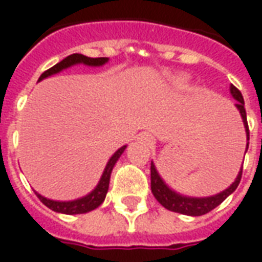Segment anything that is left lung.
<instances>
[{"label": "left lung", "instance_id": "1", "mask_svg": "<svg viewBox=\"0 0 262 262\" xmlns=\"http://www.w3.org/2000/svg\"><path fill=\"white\" fill-rule=\"evenodd\" d=\"M230 92L231 95L237 99L236 106L237 109L240 111V114H242L243 122H244L246 132H247V140H250L247 114H246V109H244V99H243L242 92L238 91L234 85L230 86ZM150 172H151V174H150V176H151V192H153L154 198H156L165 209L172 210V212H177V213L188 214V216H202V214L208 213L210 210H213L216 206H219L220 203L223 202L226 198L229 196L231 192L236 191V188L238 187L240 180H242L243 168L242 171L238 172L236 181L233 182L226 191L209 198H187L181 196L180 193H176L174 191H171L170 188L165 185L164 181L160 178L159 172L156 170V167H154L153 163H151V167H150Z\"/></svg>", "mask_w": 262, "mask_h": 262}]
</instances>
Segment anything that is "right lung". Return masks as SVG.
<instances>
[{
  "label": "right lung",
  "mask_w": 262,
  "mask_h": 262,
  "mask_svg": "<svg viewBox=\"0 0 262 262\" xmlns=\"http://www.w3.org/2000/svg\"><path fill=\"white\" fill-rule=\"evenodd\" d=\"M108 61L106 57H86L84 54H70L66 59H63L60 63L54 64L53 67H50L49 70H46L40 77H39V81L46 78L49 75L56 74L61 70L67 69L70 66L78 64V63H82V64L86 66H102ZM126 146L120 147L116 153L109 159L108 164L105 167V171H103L102 177H101V181L97 185V188L92 191L91 193H88L86 196L81 198V199H77V201H70V202H57V201H52V199H48V198L42 196L36 192L37 198L40 199V202L43 205H46L49 209H52L54 212H59V213H66V214H78V213H86L90 210H94L95 208H98L101 203L103 202V199L106 196V192H108L109 188V180H111V172H112V168H114L115 163L118 161V159L120 157V154L125 151Z\"/></svg>",
  "instance_id": "1"
}]
</instances>
